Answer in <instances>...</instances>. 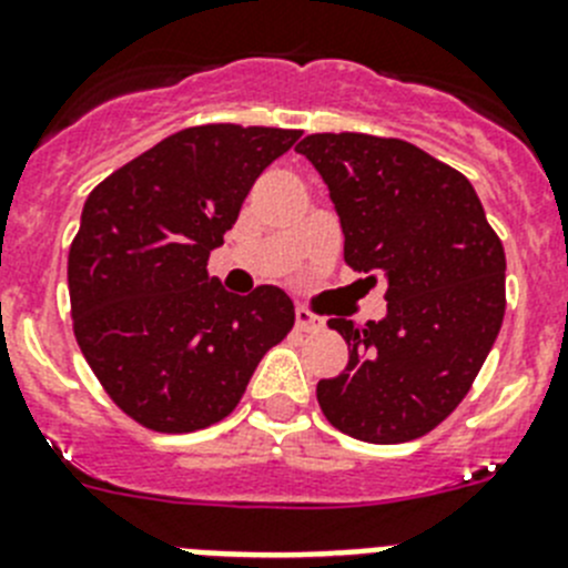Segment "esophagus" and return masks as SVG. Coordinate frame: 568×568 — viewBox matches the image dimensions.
Listing matches in <instances>:
<instances>
[{"label":"esophagus","instance_id":"obj_1","mask_svg":"<svg viewBox=\"0 0 568 568\" xmlns=\"http://www.w3.org/2000/svg\"><path fill=\"white\" fill-rule=\"evenodd\" d=\"M320 325H322L320 316L311 314L308 308H296V328H300V331H314V328H320Z\"/></svg>","mask_w":568,"mask_h":568}]
</instances>
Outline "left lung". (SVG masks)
<instances>
[{"instance_id":"left-lung-1","label":"left lung","mask_w":568,"mask_h":568,"mask_svg":"<svg viewBox=\"0 0 568 568\" xmlns=\"http://www.w3.org/2000/svg\"><path fill=\"white\" fill-rule=\"evenodd\" d=\"M328 183L345 263L387 280V316H334L347 367L316 385L336 430L422 438L462 405L507 308V257L473 183L402 138L314 132L296 144Z\"/></svg>"}]
</instances>
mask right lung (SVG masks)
<instances>
[{
	"label": "right lung",
	"instance_id": "obj_1",
	"mask_svg": "<svg viewBox=\"0 0 568 568\" xmlns=\"http://www.w3.org/2000/svg\"><path fill=\"white\" fill-rule=\"evenodd\" d=\"M300 130L201 124L163 138L90 192L68 257L73 334L106 396L146 430L195 433L237 407L294 328L274 285L234 296L212 248Z\"/></svg>",
	"mask_w": 568,
	"mask_h": 568
}]
</instances>
